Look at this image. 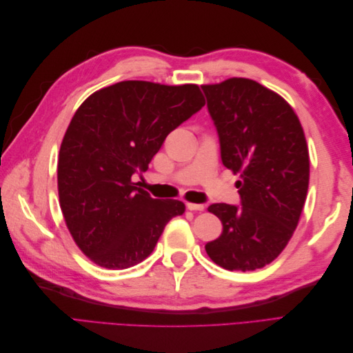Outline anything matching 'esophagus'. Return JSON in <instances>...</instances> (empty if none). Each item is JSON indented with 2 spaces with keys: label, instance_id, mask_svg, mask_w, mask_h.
Listing matches in <instances>:
<instances>
[{
  "label": "esophagus",
  "instance_id": "1",
  "mask_svg": "<svg viewBox=\"0 0 353 353\" xmlns=\"http://www.w3.org/2000/svg\"><path fill=\"white\" fill-rule=\"evenodd\" d=\"M188 210H205V205H199V203H187Z\"/></svg>",
  "mask_w": 353,
  "mask_h": 353
}]
</instances>
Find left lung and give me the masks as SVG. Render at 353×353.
<instances>
[{
	"instance_id": "obj_1",
	"label": "left lung",
	"mask_w": 353,
	"mask_h": 353,
	"mask_svg": "<svg viewBox=\"0 0 353 353\" xmlns=\"http://www.w3.org/2000/svg\"><path fill=\"white\" fill-rule=\"evenodd\" d=\"M221 159L240 174V206L213 203L222 234L205 248L230 271L263 268L290 241L306 200L309 153L299 117L283 97L245 78L201 85Z\"/></svg>"
}]
</instances>
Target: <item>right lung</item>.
<instances>
[{"label": "right lung", "instance_id": "1", "mask_svg": "<svg viewBox=\"0 0 353 353\" xmlns=\"http://www.w3.org/2000/svg\"><path fill=\"white\" fill-rule=\"evenodd\" d=\"M203 105L197 85L145 81L117 82L81 104L60 147L57 183L66 225L92 262L109 270L143 262L183 215V201L153 199L131 178Z\"/></svg>", "mask_w": 353, "mask_h": 353}]
</instances>
